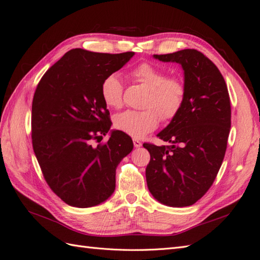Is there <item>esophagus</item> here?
Wrapping results in <instances>:
<instances>
[{
	"instance_id": "1",
	"label": "esophagus",
	"mask_w": 260,
	"mask_h": 260,
	"mask_svg": "<svg viewBox=\"0 0 260 260\" xmlns=\"http://www.w3.org/2000/svg\"><path fill=\"white\" fill-rule=\"evenodd\" d=\"M133 145H135V147H140L142 145V142L139 141L138 139H133Z\"/></svg>"
}]
</instances>
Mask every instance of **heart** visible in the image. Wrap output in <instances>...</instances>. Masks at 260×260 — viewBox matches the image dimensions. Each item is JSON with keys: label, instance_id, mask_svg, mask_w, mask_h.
I'll return each mask as SVG.
<instances>
[{"label": "heart", "instance_id": "obj_1", "mask_svg": "<svg viewBox=\"0 0 260 260\" xmlns=\"http://www.w3.org/2000/svg\"><path fill=\"white\" fill-rule=\"evenodd\" d=\"M131 76L149 89L141 111L124 110L114 117L116 129L133 138H142L155 130L159 117L168 121L176 117L184 106L186 85L178 76H167L163 69L151 63H140ZM101 94L110 108H120L123 103V86L117 74L107 76L102 83Z\"/></svg>", "mask_w": 260, "mask_h": 260}]
</instances>
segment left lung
Returning a JSON list of instances; mask_svg holds the SVG:
<instances>
[{"instance_id":"8db88e82","label":"left lung","mask_w":260,"mask_h":260,"mask_svg":"<svg viewBox=\"0 0 260 260\" xmlns=\"http://www.w3.org/2000/svg\"><path fill=\"white\" fill-rule=\"evenodd\" d=\"M154 58L179 63L187 93L179 114L157 135L171 144H143L151 156L146 184L163 205L188 207L212 186L225 155L231 129L229 90L219 69L198 50L184 49Z\"/></svg>"}]
</instances>
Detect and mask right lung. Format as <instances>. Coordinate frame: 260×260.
<instances>
[{
	"label": "right lung",
	"mask_w": 260,
	"mask_h": 260,
	"mask_svg": "<svg viewBox=\"0 0 260 260\" xmlns=\"http://www.w3.org/2000/svg\"><path fill=\"white\" fill-rule=\"evenodd\" d=\"M133 54L72 49L38 83L31 106L34 152L47 184L69 206L89 208L107 200L118 164L133 149L131 138L119 130L100 143L111 127L102 83Z\"/></svg>",
	"instance_id": "add662e5"
}]
</instances>
